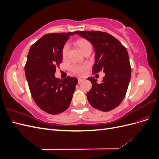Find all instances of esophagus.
Instances as JSON below:
<instances>
[{
  "mask_svg": "<svg viewBox=\"0 0 159 159\" xmlns=\"http://www.w3.org/2000/svg\"><path fill=\"white\" fill-rule=\"evenodd\" d=\"M82 81H83V79L78 78V84H81V82H82Z\"/></svg>",
  "mask_w": 159,
  "mask_h": 159,
  "instance_id": "esophagus-1",
  "label": "esophagus"
}]
</instances>
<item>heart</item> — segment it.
<instances>
[{
	"mask_svg": "<svg viewBox=\"0 0 159 159\" xmlns=\"http://www.w3.org/2000/svg\"><path fill=\"white\" fill-rule=\"evenodd\" d=\"M75 44L79 48V49L81 52V53H83L87 49H91V43L88 40L84 39V38H80V39L77 40L75 42ZM68 46H64V47L63 48V50H62V56L64 57H66L67 54H68ZM71 71H73L74 74H76L77 75L82 76L85 74L86 67L80 65H74L71 67Z\"/></svg>",
	"mask_w": 159,
	"mask_h": 159,
	"instance_id": "obj_1",
	"label": "heart"
}]
</instances>
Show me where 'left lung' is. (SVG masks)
<instances>
[{"label":"left lung","instance_id":"left-lung-1","mask_svg":"<svg viewBox=\"0 0 159 159\" xmlns=\"http://www.w3.org/2000/svg\"><path fill=\"white\" fill-rule=\"evenodd\" d=\"M88 40L95 50L93 74L103 71L102 82L90 77L88 80L92 88L87 93L89 104L102 111L117 107L126 95L131 79V68L127 49L116 38L100 31H76L74 32Z\"/></svg>","mask_w":159,"mask_h":159}]
</instances>
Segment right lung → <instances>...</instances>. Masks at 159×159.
Instances as JSON below:
<instances>
[{
    "label": "right lung",
    "instance_id": "1",
    "mask_svg": "<svg viewBox=\"0 0 159 159\" xmlns=\"http://www.w3.org/2000/svg\"><path fill=\"white\" fill-rule=\"evenodd\" d=\"M74 34H48L32 45L28 54L25 70L32 97L42 110L52 115L68 108L78 84L75 78L60 80L54 75L66 42Z\"/></svg>",
    "mask_w": 159,
    "mask_h": 159
}]
</instances>
